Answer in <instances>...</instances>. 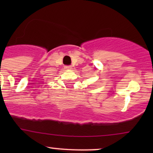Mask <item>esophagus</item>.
I'll use <instances>...</instances> for the list:
<instances>
[{"label":"esophagus","mask_w":153,"mask_h":153,"mask_svg":"<svg viewBox=\"0 0 153 153\" xmlns=\"http://www.w3.org/2000/svg\"><path fill=\"white\" fill-rule=\"evenodd\" d=\"M65 69L68 70V71H69V70H71L72 69V67L71 66H69V65L65 66Z\"/></svg>","instance_id":"1"}]
</instances>
